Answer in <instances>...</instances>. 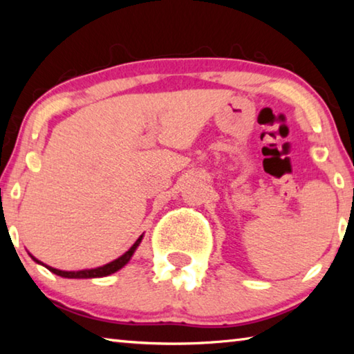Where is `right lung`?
Listing matches in <instances>:
<instances>
[{"instance_id": "add662e5", "label": "right lung", "mask_w": 354, "mask_h": 354, "mask_svg": "<svg viewBox=\"0 0 354 354\" xmlns=\"http://www.w3.org/2000/svg\"><path fill=\"white\" fill-rule=\"evenodd\" d=\"M143 239V234L137 239L136 243L131 247L127 253L122 254L120 257H117L115 261H112L109 263H106V266H101V267H97V268H86V270H76V272H67V270H59V268H53L50 266H45L44 262H40L37 257H34L31 253H28L29 256H31V259L34 262L40 263V266L46 267L48 270L53 272L55 274H57V277H62V278H70V279H87V278H103V277H109V274L118 272L120 268H123L127 263L131 261V257H133V254L136 253L137 247H139L140 242Z\"/></svg>"}]
</instances>
